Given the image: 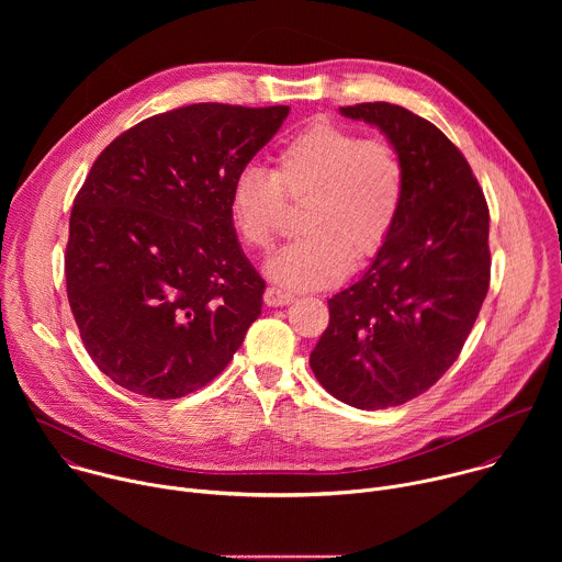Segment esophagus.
Listing matches in <instances>:
<instances>
[{
	"instance_id": "1",
	"label": "esophagus",
	"mask_w": 562,
	"mask_h": 562,
	"mask_svg": "<svg viewBox=\"0 0 562 562\" xmlns=\"http://www.w3.org/2000/svg\"><path fill=\"white\" fill-rule=\"evenodd\" d=\"M295 297L291 295V293H286V291H282V289H278V286H269L267 291H265V304L267 306H286V304H291Z\"/></svg>"
}]
</instances>
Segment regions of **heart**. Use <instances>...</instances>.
<instances>
[{"mask_svg":"<svg viewBox=\"0 0 562 562\" xmlns=\"http://www.w3.org/2000/svg\"><path fill=\"white\" fill-rule=\"evenodd\" d=\"M289 200H306L300 231L265 267L286 289H323L351 265L371 260L397 222L405 200V165L384 139L317 122L282 142L273 171L239 169L228 189V217L239 243L267 251Z\"/></svg>","mask_w":562,"mask_h":562,"instance_id":"obj_1","label":"heart"}]
</instances>
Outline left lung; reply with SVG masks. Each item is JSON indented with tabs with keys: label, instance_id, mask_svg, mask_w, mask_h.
<instances>
[{
	"label": "left lung",
	"instance_id": "8db88e82",
	"mask_svg": "<svg viewBox=\"0 0 562 562\" xmlns=\"http://www.w3.org/2000/svg\"><path fill=\"white\" fill-rule=\"evenodd\" d=\"M378 126L405 165V200L364 276L329 300L308 364L334 397L405 405L456 362L490 289V209L464 155L431 122L389 102L342 106Z\"/></svg>",
	"mask_w": 562,
	"mask_h": 562
}]
</instances>
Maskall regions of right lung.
<instances>
[{
	"instance_id": "1",
	"label": "right lung",
	"mask_w": 562,
	"mask_h": 562,
	"mask_svg": "<svg viewBox=\"0 0 562 562\" xmlns=\"http://www.w3.org/2000/svg\"><path fill=\"white\" fill-rule=\"evenodd\" d=\"M286 115L191 104L135 124L95 159L72 202L64 269L79 336L115 384L176 400L243 345L265 280L237 243L228 189Z\"/></svg>"
}]
</instances>
